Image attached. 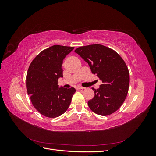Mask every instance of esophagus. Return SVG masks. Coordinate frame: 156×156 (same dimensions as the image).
I'll return each mask as SVG.
<instances>
[{
	"label": "esophagus",
	"instance_id": "esophagus-1",
	"mask_svg": "<svg viewBox=\"0 0 156 156\" xmlns=\"http://www.w3.org/2000/svg\"><path fill=\"white\" fill-rule=\"evenodd\" d=\"M76 88H77V90H80V89H84V87H81V86H77V87H76Z\"/></svg>",
	"mask_w": 156,
	"mask_h": 156
}]
</instances>
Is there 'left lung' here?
<instances>
[{
  "label": "left lung",
  "instance_id": "left-lung-1",
  "mask_svg": "<svg viewBox=\"0 0 156 156\" xmlns=\"http://www.w3.org/2000/svg\"><path fill=\"white\" fill-rule=\"evenodd\" d=\"M75 52L102 82L98 89L92 88L94 97L88 101L90 108L101 116L115 112L124 103L129 89V73L124 60L114 50L100 44L80 47Z\"/></svg>",
  "mask_w": 156,
  "mask_h": 156
}]
</instances>
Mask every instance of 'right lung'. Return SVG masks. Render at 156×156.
Wrapping results in <instances>:
<instances>
[{
	"mask_svg": "<svg viewBox=\"0 0 156 156\" xmlns=\"http://www.w3.org/2000/svg\"><path fill=\"white\" fill-rule=\"evenodd\" d=\"M74 48L55 45L42 51L32 61L27 73V93L32 105L42 115L56 118L67 111L73 87H59L58 80L63 77V60Z\"/></svg>",
	"mask_w": 156,
	"mask_h": 156,
	"instance_id": "obj_1",
	"label": "right lung"
}]
</instances>
